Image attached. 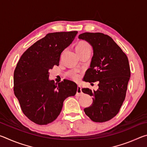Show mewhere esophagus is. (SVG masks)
Listing matches in <instances>:
<instances>
[{"mask_svg": "<svg viewBox=\"0 0 147 147\" xmlns=\"http://www.w3.org/2000/svg\"><path fill=\"white\" fill-rule=\"evenodd\" d=\"M81 94H82V91L81 87L80 86H78V87H77V90H76V95L80 96Z\"/></svg>", "mask_w": 147, "mask_h": 147, "instance_id": "esophagus-1", "label": "esophagus"}]
</instances>
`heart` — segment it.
<instances>
[{
  "instance_id": "obj_1",
  "label": "heart",
  "mask_w": 147,
  "mask_h": 147,
  "mask_svg": "<svg viewBox=\"0 0 147 147\" xmlns=\"http://www.w3.org/2000/svg\"><path fill=\"white\" fill-rule=\"evenodd\" d=\"M76 49V51H84V50H86V49H90V45H89V43H87L86 41H82L80 42H79L78 45H77ZM73 78L75 79H78L79 78V76L78 75H77V74H74Z\"/></svg>"
}]
</instances>
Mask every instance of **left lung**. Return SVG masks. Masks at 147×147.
<instances>
[{"label": "left lung", "instance_id": "left-lung-1", "mask_svg": "<svg viewBox=\"0 0 147 147\" xmlns=\"http://www.w3.org/2000/svg\"><path fill=\"white\" fill-rule=\"evenodd\" d=\"M91 45L93 51L90 68L84 80L98 82V89L82 88L83 93L93 96V103L84 109L92 121L103 123L119 113L125 99L130 69L128 59L113 39L102 33L85 32L78 36Z\"/></svg>", "mask_w": 147, "mask_h": 147}]
</instances>
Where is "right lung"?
Instances as JSON below:
<instances>
[{
	"mask_svg": "<svg viewBox=\"0 0 147 147\" xmlns=\"http://www.w3.org/2000/svg\"><path fill=\"white\" fill-rule=\"evenodd\" d=\"M78 32H54L36 41L20 58L13 74L14 94L23 113L39 125L51 123L60 113L63 101L75 95V82L49 80L50 69L59 65L60 56Z\"/></svg>",
	"mask_w": 147,
	"mask_h": 147,
	"instance_id": "right-lung-1",
	"label": "right lung"
}]
</instances>
